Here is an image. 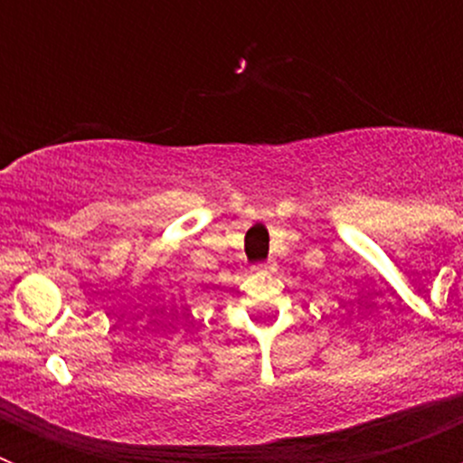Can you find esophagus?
<instances>
[{
	"label": "esophagus",
	"mask_w": 463,
	"mask_h": 463,
	"mask_svg": "<svg viewBox=\"0 0 463 463\" xmlns=\"http://www.w3.org/2000/svg\"><path fill=\"white\" fill-rule=\"evenodd\" d=\"M260 271H273V264H271V261H269V264H261Z\"/></svg>",
	"instance_id": "1"
}]
</instances>
